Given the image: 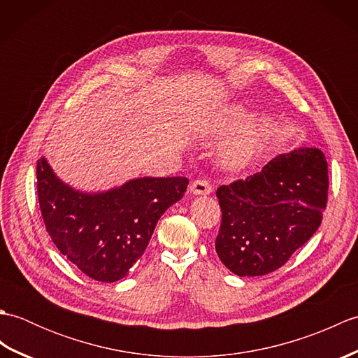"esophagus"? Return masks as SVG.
I'll use <instances>...</instances> for the list:
<instances>
[{
    "label": "esophagus",
    "instance_id": "esophagus-1",
    "mask_svg": "<svg viewBox=\"0 0 358 358\" xmlns=\"http://www.w3.org/2000/svg\"><path fill=\"white\" fill-rule=\"evenodd\" d=\"M189 191L195 195H208L212 192V185L206 178H199L192 181L191 186H189Z\"/></svg>",
    "mask_w": 358,
    "mask_h": 358
}]
</instances>
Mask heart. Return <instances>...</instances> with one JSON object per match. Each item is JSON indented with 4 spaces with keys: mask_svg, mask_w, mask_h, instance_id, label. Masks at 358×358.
<instances>
[{
    "mask_svg": "<svg viewBox=\"0 0 358 358\" xmlns=\"http://www.w3.org/2000/svg\"><path fill=\"white\" fill-rule=\"evenodd\" d=\"M249 112L241 106H231L223 115L217 120L214 131L217 134H226L245 123ZM273 121L269 117H258L249 121L224 144L222 150L223 163L234 171L245 169L262 154V150L269 143L273 134Z\"/></svg>",
    "mask_w": 358,
    "mask_h": 358,
    "instance_id": "heart-1",
    "label": "heart"
}]
</instances>
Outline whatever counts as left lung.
Here are the masks:
<instances>
[{"instance_id":"8db88e82","label":"left lung","mask_w":358,"mask_h":358,"mask_svg":"<svg viewBox=\"0 0 358 358\" xmlns=\"http://www.w3.org/2000/svg\"><path fill=\"white\" fill-rule=\"evenodd\" d=\"M328 189V162L317 148L278 155L260 172L220 186V260L240 277L277 271L318 229Z\"/></svg>"}]
</instances>
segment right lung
<instances>
[{
    "label": "right lung",
    "mask_w": 358,
    "mask_h": 358,
    "mask_svg": "<svg viewBox=\"0 0 358 358\" xmlns=\"http://www.w3.org/2000/svg\"><path fill=\"white\" fill-rule=\"evenodd\" d=\"M186 177L136 178L101 194L64 185L45 158L36 163V191L45 231L59 252L87 277L113 283L144 254L167 208L183 199Z\"/></svg>",
    "instance_id": "1"
}]
</instances>
